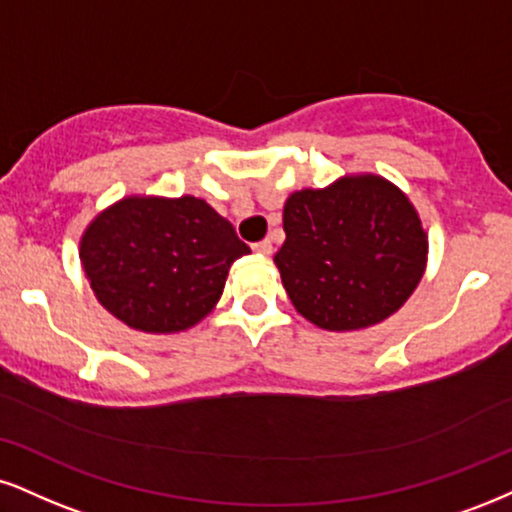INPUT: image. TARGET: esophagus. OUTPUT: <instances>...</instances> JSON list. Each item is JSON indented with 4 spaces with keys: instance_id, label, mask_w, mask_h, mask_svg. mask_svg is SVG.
<instances>
[{
    "instance_id": "34e87169",
    "label": "esophagus",
    "mask_w": 512,
    "mask_h": 512,
    "mask_svg": "<svg viewBox=\"0 0 512 512\" xmlns=\"http://www.w3.org/2000/svg\"><path fill=\"white\" fill-rule=\"evenodd\" d=\"M252 250H255L257 252V255H272V240H267V238H264V240H260V243H255V245H252Z\"/></svg>"
}]
</instances>
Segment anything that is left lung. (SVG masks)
<instances>
[{
    "label": "left lung",
    "mask_w": 512,
    "mask_h": 512,
    "mask_svg": "<svg viewBox=\"0 0 512 512\" xmlns=\"http://www.w3.org/2000/svg\"><path fill=\"white\" fill-rule=\"evenodd\" d=\"M274 255L288 298L329 331H355L391 317L420 283L427 233L412 202L381 176H346L298 190L283 205Z\"/></svg>",
    "instance_id": "obj_1"
}]
</instances>
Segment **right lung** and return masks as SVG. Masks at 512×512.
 Masks as SVG:
<instances>
[{
  "mask_svg": "<svg viewBox=\"0 0 512 512\" xmlns=\"http://www.w3.org/2000/svg\"><path fill=\"white\" fill-rule=\"evenodd\" d=\"M248 252L229 221L193 195L123 197L80 238L97 300L147 334L200 322L221 298L231 264Z\"/></svg>",
  "mask_w": 512,
  "mask_h": 512,
  "instance_id": "obj_1",
  "label": "right lung"
}]
</instances>
